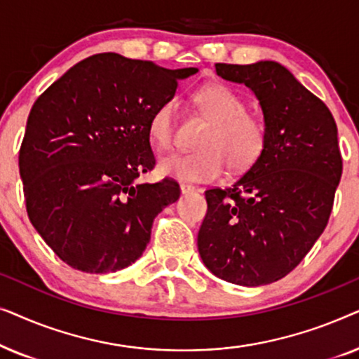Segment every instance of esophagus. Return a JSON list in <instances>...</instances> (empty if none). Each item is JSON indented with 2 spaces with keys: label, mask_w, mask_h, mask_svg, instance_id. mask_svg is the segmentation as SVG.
I'll return each instance as SVG.
<instances>
[{
  "label": "esophagus",
  "mask_w": 359,
  "mask_h": 359,
  "mask_svg": "<svg viewBox=\"0 0 359 359\" xmlns=\"http://www.w3.org/2000/svg\"><path fill=\"white\" fill-rule=\"evenodd\" d=\"M180 188H181V193H183V194H189V193H194V191H196L194 186L188 184V183H181Z\"/></svg>",
  "instance_id": "34e87169"
}]
</instances>
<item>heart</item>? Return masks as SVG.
Masks as SVG:
<instances>
[{
    "mask_svg": "<svg viewBox=\"0 0 359 359\" xmlns=\"http://www.w3.org/2000/svg\"><path fill=\"white\" fill-rule=\"evenodd\" d=\"M201 114L210 127L199 139L201 150L165 156L160 171L171 178L193 183L217 180L227 166L229 173L240 175L253 168L268 147V129L262 117L247 112V102L225 85L203 86L193 95ZM176 102H160L150 114L149 137L156 149L173 145Z\"/></svg>",
    "mask_w": 359,
    "mask_h": 359,
    "instance_id": "1",
    "label": "heart"
}]
</instances>
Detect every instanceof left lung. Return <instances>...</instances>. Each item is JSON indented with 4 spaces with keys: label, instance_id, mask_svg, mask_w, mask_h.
<instances>
[{
    "label": "left lung",
    "instance_id": "1",
    "mask_svg": "<svg viewBox=\"0 0 359 359\" xmlns=\"http://www.w3.org/2000/svg\"><path fill=\"white\" fill-rule=\"evenodd\" d=\"M215 72L258 97L268 147L232 186L205 191L198 248L217 278L262 286L291 273L327 227L343 170L338 130L325 102L278 62Z\"/></svg>",
    "mask_w": 359,
    "mask_h": 359
}]
</instances>
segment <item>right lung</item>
<instances>
[{"label":"right lung","mask_w":359,"mask_h":359,"mask_svg":"<svg viewBox=\"0 0 359 359\" xmlns=\"http://www.w3.org/2000/svg\"><path fill=\"white\" fill-rule=\"evenodd\" d=\"M196 72L96 53L34 102L19 150L24 199L34 229L68 266L109 273L144 253L154 219L180 198L175 180L137 183L155 166L150 114Z\"/></svg>","instance_id":"right-lung-1"}]
</instances>
